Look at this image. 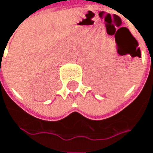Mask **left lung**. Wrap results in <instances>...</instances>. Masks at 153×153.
Instances as JSON below:
<instances>
[{"mask_svg": "<svg viewBox=\"0 0 153 153\" xmlns=\"http://www.w3.org/2000/svg\"><path fill=\"white\" fill-rule=\"evenodd\" d=\"M139 50H140V49H139Z\"/></svg>", "mask_w": 153, "mask_h": 153, "instance_id": "1", "label": "left lung"}]
</instances>
